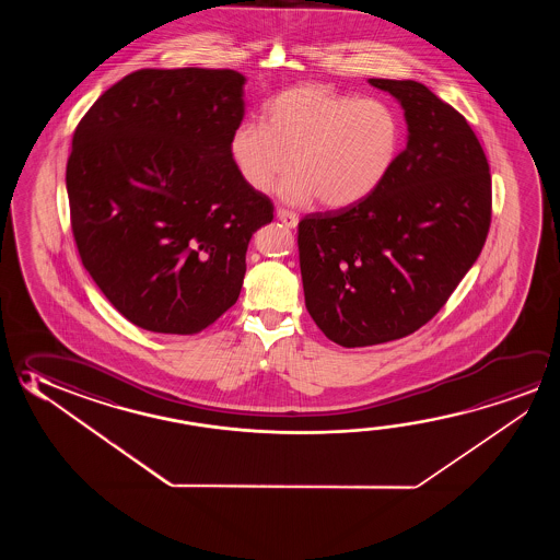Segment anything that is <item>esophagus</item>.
Masks as SVG:
<instances>
[{
    "label": "esophagus",
    "instance_id": "1",
    "mask_svg": "<svg viewBox=\"0 0 560 560\" xmlns=\"http://www.w3.org/2000/svg\"><path fill=\"white\" fill-rule=\"evenodd\" d=\"M277 219L283 222L284 226H289V229H294L299 224V217L293 211H287V209H279L277 211Z\"/></svg>",
    "mask_w": 560,
    "mask_h": 560
}]
</instances>
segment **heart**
<instances>
[{"instance_id":"heart-1","label":"heart","mask_w":560,"mask_h":560,"mask_svg":"<svg viewBox=\"0 0 560 560\" xmlns=\"http://www.w3.org/2000/svg\"><path fill=\"white\" fill-rule=\"evenodd\" d=\"M402 140L396 110L381 100H361L326 83H299L276 93L261 110V125L242 122L230 137L240 175L267 192L293 174L287 201L343 209L375 191L395 165Z\"/></svg>"}]
</instances>
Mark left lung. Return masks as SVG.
Here are the masks:
<instances>
[{
  "label": "left lung",
  "mask_w": 560,
  "mask_h": 560,
  "mask_svg": "<svg viewBox=\"0 0 560 560\" xmlns=\"http://www.w3.org/2000/svg\"><path fill=\"white\" fill-rule=\"evenodd\" d=\"M369 83L402 105L406 148L365 199L299 222L306 308L343 348L430 322L477 261L492 219L490 167L467 119L423 83Z\"/></svg>",
  "instance_id": "8db88e82"
}]
</instances>
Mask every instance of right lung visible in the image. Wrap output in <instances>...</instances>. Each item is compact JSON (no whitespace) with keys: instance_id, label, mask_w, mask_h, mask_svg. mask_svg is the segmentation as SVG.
I'll use <instances>...</instances> for the list:
<instances>
[{"instance_id":"add662e5","label":"right lung","mask_w":560,"mask_h":560,"mask_svg":"<svg viewBox=\"0 0 560 560\" xmlns=\"http://www.w3.org/2000/svg\"><path fill=\"white\" fill-rule=\"evenodd\" d=\"M246 78L137 70L83 115L66 165L82 264L138 328L189 336L238 301L246 249L273 221L230 154Z\"/></svg>"}]
</instances>
